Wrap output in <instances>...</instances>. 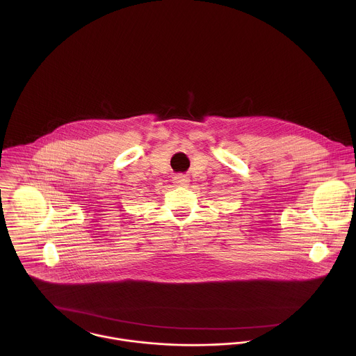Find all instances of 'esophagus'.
I'll use <instances>...</instances> for the list:
<instances>
[{"instance_id": "esophagus-1", "label": "esophagus", "mask_w": 356, "mask_h": 356, "mask_svg": "<svg viewBox=\"0 0 356 356\" xmlns=\"http://www.w3.org/2000/svg\"><path fill=\"white\" fill-rule=\"evenodd\" d=\"M189 178L188 177H185V175H182V174H179V175H175L174 177V184L175 185H178V186H188L189 185Z\"/></svg>"}]
</instances>
